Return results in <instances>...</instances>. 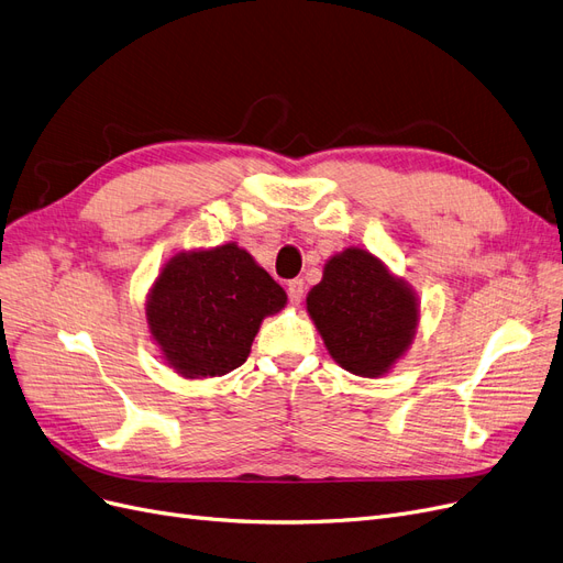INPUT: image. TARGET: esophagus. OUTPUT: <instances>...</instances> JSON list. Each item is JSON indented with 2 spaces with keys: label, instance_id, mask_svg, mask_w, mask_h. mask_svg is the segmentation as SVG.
Here are the masks:
<instances>
[{
  "label": "esophagus",
  "instance_id": "1",
  "mask_svg": "<svg viewBox=\"0 0 563 563\" xmlns=\"http://www.w3.org/2000/svg\"><path fill=\"white\" fill-rule=\"evenodd\" d=\"M287 297H289V303L299 306L301 299H303V280H299V278L289 280V283H287Z\"/></svg>",
  "mask_w": 563,
  "mask_h": 563
}]
</instances>
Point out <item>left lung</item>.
<instances>
[{
  "mask_svg": "<svg viewBox=\"0 0 563 563\" xmlns=\"http://www.w3.org/2000/svg\"><path fill=\"white\" fill-rule=\"evenodd\" d=\"M306 311L341 369L380 378L405 357L419 330L413 287L369 250L346 247L322 268L306 297Z\"/></svg>",
  "mask_w": 563,
  "mask_h": 563,
  "instance_id": "left-lung-1",
  "label": "left lung"
}]
</instances>
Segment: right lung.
I'll list each match as a JSON object with an SVG mask.
<instances>
[{
  "label": "right lung",
  "instance_id": "add662e5",
  "mask_svg": "<svg viewBox=\"0 0 563 563\" xmlns=\"http://www.w3.org/2000/svg\"><path fill=\"white\" fill-rule=\"evenodd\" d=\"M285 289L235 243L179 250L161 266L144 313L166 365L183 378L224 376L250 355Z\"/></svg>",
  "mask_w": 563,
  "mask_h": 563
}]
</instances>
